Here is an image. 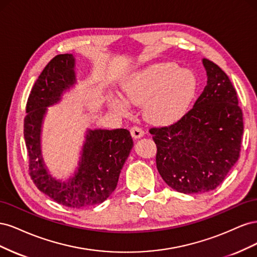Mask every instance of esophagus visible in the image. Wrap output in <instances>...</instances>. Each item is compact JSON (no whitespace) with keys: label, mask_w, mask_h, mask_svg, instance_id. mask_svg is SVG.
<instances>
[{"label":"esophagus","mask_w":257,"mask_h":257,"mask_svg":"<svg viewBox=\"0 0 257 257\" xmlns=\"http://www.w3.org/2000/svg\"><path fill=\"white\" fill-rule=\"evenodd\" d=\"M144 134H145V132H144V130L142 127L133 126V127L131 128V135L133 136L135 139H138V138L143 137Z\"/></svg>","instance_id":"obj_1"}]
</instances>
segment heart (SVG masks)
I'll return each instance as SVG.
<instances>
[{
	"label": "heart",
	"instance_id": "heart-1",
	"mask_svg": "<svg viewBox=\"0 0 257 257\" xmlns=\"http://www.w3.org/2000/svg\"><path fill=\"white\" fill-rule=\"evenodd\" d=\"M122 89L125 99L116 96L110 100L116 111L127 114V103L136 106L145 104L147 120L166 125L189 111L196 96L197 79L189 69H181L172 62H162L131 74L124 80Z\"/></svg>",
	"mask_w": 257,
	"mask_h": 257
}]
</instances>
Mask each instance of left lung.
<instances>
[{
  "label": "left lung",
  "mask_w": 257,
  "mask_h": 257,
  "mask_svg": "<svg viewBox=\"0 0 257 257\" xmlns=\"http://www.w3.org/2000/svg\"><path fill=\"white\" fill-rule=\"evenodd\" d=\"M207 85L193 108L169 126L152 127L157 167L167 185L184 194L219 186L239 159L242 110L228 76L203 59Z\"/></svg>",
  "instance_id": "left-lung-1"
}]
</instances>
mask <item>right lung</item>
Returning <instances> with one entry per match:
<instances>
[{
  "label": "right lung",
  "mask_w": 257,
  "mask_h": 257,
  "mask_svg": "<svg viewBox=\"0 0 257 257\" xmlns=\"http://www.w3.org/2000/svg\"><path fill=\"white\" fill-rule=\"evenodd\" d=\"M75 83L73 54H58L46 65L31 90L23 133L30 176L37 189L60 205L80 209L103 203L115 190L133 139L125 128L88 130L74 176L64 182L53 178L42 155V124L47 107L60 102L63 92Z\"/></svg>",
  "instance_id": "1"
}]
</instances>
